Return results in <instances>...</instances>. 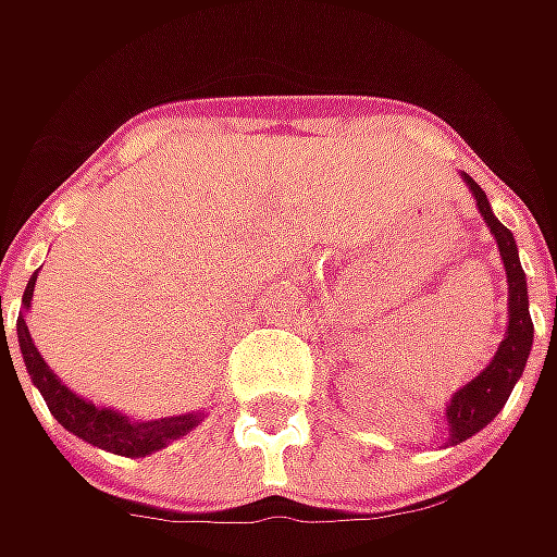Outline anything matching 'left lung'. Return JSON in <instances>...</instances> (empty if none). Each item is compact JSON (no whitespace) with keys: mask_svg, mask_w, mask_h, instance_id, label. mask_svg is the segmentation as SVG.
Segmentation results:
<instances>
[{"mask_svg":"<svg viewBox=\"0 0 557 557\" xmlns=\"http://www.w3.org/2000/svg\"><path fill=\"white\" fill-rule=\"evenodd\" d=\"M465 183L471 188L478 210H481V216L490 225V232H493V238L499 245V253H503L505 275H508V332H505L493 362L449 399L446 421H449V431H453L449 434L453 443L474 437L478 431H483L493 418L503 412L505 399L511 396V387L524 374L527 356H530V347H533V319H530V307H527V275L521 269L515 235L493 216V207L486 201L481 185L474 183L471 176H465Z\"/></svg>","mask_w":557,"mask_h":557,"instance_id":"1","label":"left lung"}]
</instances>
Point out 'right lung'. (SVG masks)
<instances>
[{"instance_id": "obj_1", "label": "right lung", "mask_w": 557, "mask_h": 557, "mask_svg": "<svg viewBox=\"0 0 557 557\" xmlns=\"http://www.w3.org/2000/svg\"><path fill=\"white\" fill-rule=\"evenodd\" d=\"M33 285H36V275L27 282V290H24V310L30 307ZM17 347H21L24 366L30 372L33 384L39 387V394L46 399L54 421L79 440L98 446V449H108V453L126 456V459H141V456H151V453L163 449L170 440L188 434L201 421V416L154 418V421H141L139 418V421H133V418L120 416L114 409H101L96 403L76 396L74 391H67V384L58 381V374L39 356L24 315H17Z\"/></svg>"}]
</instances>
